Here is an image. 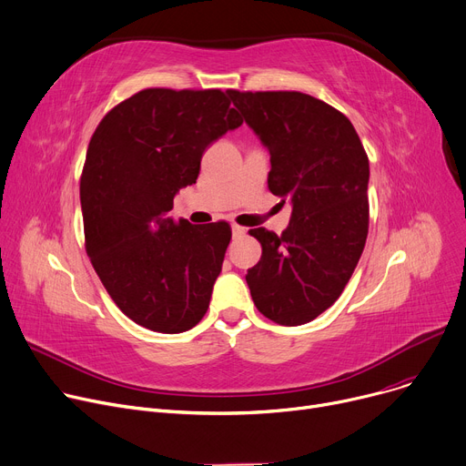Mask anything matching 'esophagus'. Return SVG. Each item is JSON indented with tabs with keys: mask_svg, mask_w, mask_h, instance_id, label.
Masks as SVG:
<instances>
[{
	"mask_svg": "<svg viewBox=\"0 0 466 466\" xmlns=\"http://www.w3.org/2000/svg\"><path fill=\"white\" fill-rule=\"evenodd\" d=\"M247 232V228H243V227H239V225H232V234L234 236H243Z\"/></svg>",
	"mask_w": 466,
	"mask_h": 466,
	"instance_id": "esophagus-1",
	"label": "esophagus"
}]
</instances>
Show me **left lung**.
Here are the masks:
<instances>
[{
  "mask_svg": "<svg viewBox=\"0 0 466 466\" xmlns=\"http://www.w3.org/2000/svg\"><path fill=\"white\" fill-rule=\"evenodd\" d=\"M227 93L269 151V191L292 206L281 236L251 230L262 257L247 269V285L264 317L301 326L333 305L363 253L369 159L350 119L320 99L299 91Z\"/></svg>",
  "mask_w": 466,
  "mask_h": 466,
  "instance_id": "8db88e82",
  "label": "left lung"
}]
</instances>
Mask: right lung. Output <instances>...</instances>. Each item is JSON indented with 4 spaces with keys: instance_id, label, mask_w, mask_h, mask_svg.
<instances>
[{
    "instance_id": "1",
    "label": "right lung",
    "mask_w": 466,
    "mask_h": 466,
    "mask_svg": "<svg viewBox=\"0 0 466 466\" xmlns=\"http://www.w3.org/2000/svg\"><path fill=\"white\" fill-rule=\"evenodd\" d=\"M243 123L221 89L151 87L112 108L89 140L80 179L86 251L133 322L181 333L206 315L232 232L170 209L197 183L204 149Z\"/></svg>"
}]
</instances>
